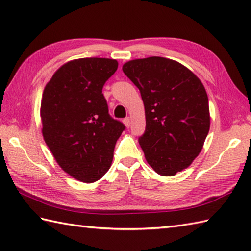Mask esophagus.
I'll return each mask as SVG.
<instances>
[{"label": "esophagus", "instance_id": "esophagus-1", "mask_svg": "<svg viewBox=\"0 0 251 251\" xmlns=\"http://www.w3.org/2000/svg\"><path fill=\"white\" fill-rule=\"evenodd\" d=\"M124 124H125V126L127 127V128H128V127L130 126V124H131V120L129 119V117H126V119L124 120Z\"/></svg>", "mask_w": 251, "mask_h": 251}]
</instances>
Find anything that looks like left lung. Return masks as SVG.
Listing matches in <instances>:
<instances>
[{"mask_svg": "<svg viewBox=\"0 0 251 251\" xmlns=\"http://www.w3.org/2000/svg\"><path fill=\"white\" fill-rule=\"evenodd\" d=\"M123 72L139 88L145 104L146 131L139 145L148 164L165 177L188 168L210 127L201 79L178 61L155 56L126 62Z\"/></svg>", "mask_w": 251, "mask_h": 251, "instance_id": "1", "label": "left lung"}]
</instances>
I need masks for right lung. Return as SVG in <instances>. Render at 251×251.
I'll list each match as a JSON object with an SVG mask.
<instances>
[{
	"label": "right lung",
	"instance_id": "add662e5",
	"mask_svg": "<svg viewBox=\"0 0 251 251\" xmlns=\"http://www.w3.org/2000/svg\"><path fill=\"white\" fill-rule=\"evenodd\" d=\"M117 66L109 58L71 60L54 73L42 96L44 141L63 172L85 183L108 172L115 143L125 129L110 116L102 94Z\"/></svg>",
	"mask_w": 251,
	"mask_h": 251
}]
</instances>
